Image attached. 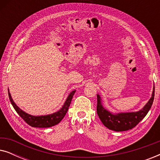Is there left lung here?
Segmentation results:
<instances>
[{
    "label": "left lung",
    "mask_w": 160,
    "mask_h": 160,
    "mask_svg": "<svg viewBox=\"0 0 160 160\" xmlns=\"http://www.w3.org/2000/svg\"><path fill=\"white\" fill-rule=\"evenodd\" d=\"M154 98V87L152 98L145 106L137 112L121 113L113 114L106 110L101 105L99 95H97V113L102 123L109 130L121 132L135 128L147 114L152 106Z\"/></svg>",
    "instance_id": "1"
}]
</instances>
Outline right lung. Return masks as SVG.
Listing matches in <instances>:
<instances>
[{
    "label": "right lung",
    "instance_id": "obj_1",
    "mask_svg": "<svg viewBox=\"0 0 160 160\" xmlns=\"http://www.w3.org/2000/svg\"><path fill=\"white\" fill-rule=\"evenodd\" d=\"M75 90L70 93V95L68 97L66 101L63 105V106L61 108L60 111L58 112H55L52 114L47 115V116H39V117H34L30 114H28L25 111L21 110L14 102L13 101L11 94L8 92V97L11 101V103L12 104L13 107L17 111V113L22 118V119L26 123L29 124L30 126L33 127V128H50V127L54 126L58 124L61 120H62L66 114L68 110L70 105H71V100L73 98V96L75 93Z\"/></svg>",
    "mask_w": 160,
    "mask_h": 160
}]
</instances>
